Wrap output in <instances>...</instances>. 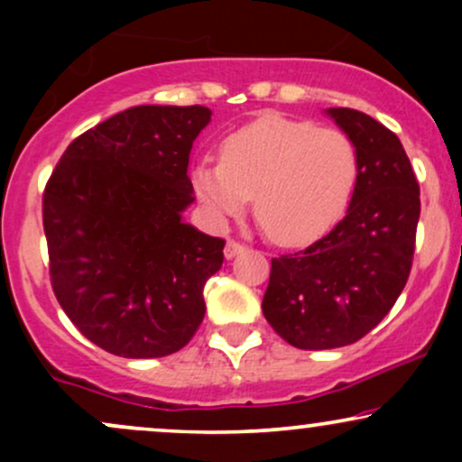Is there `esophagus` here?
Instances as JSON below:
<instances>
[{
    "instance_id": "1",
    "label": "esophagus",
    "mask_w": 462,
    "mask_h": 462,
    "mask_svg": "<svg viewBox=\"0 0 462 462\" xmlns=\"http://www.w3.org/2000/svg\"><path fill=\"white\" fill-rule=\"evenodd\" d=\"M243 249H245V247H243V243H238V241H235V238H230V241L226 243L224 254H226V258H235L243 252Z\"/></svg>"
}]
</instances>
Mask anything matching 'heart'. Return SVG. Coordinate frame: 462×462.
<instances>
[{"mask_svg":"<svg viewBox=\"0 0 462 462\" xmlns=\"http://www.w3.org/2000/svg\"><path fill=\"white\" fill-rule=\"evenodd\" d=\"M219 164L201 162L193 190L217 219L245 213L278 245L317 241L346 213L358 158L343 132L264 115L221 143Z\"/></svg>","mask_w":462,"mask_h":462,"instance_id":"heart-1","label":"heart"}]
</instances>
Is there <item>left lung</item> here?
<instances>
[{
    "mask_svg": "<svg viewBox=\"0 0 462 462\" xmlns=\"http://www.w3.org/2000/svg\"><path fill=\"white\" fill-rule=\"evenodd\" d=\"M356 147L347 215L312 245L272 258L264 319L300 349H332L374 330L404 291L415 254L419 182L395 132L354 108H330Z\"/></svg>",
    "mask_w": 462,
    "mask_h": 462,
    "instance_id": "left-lung-1",
    "label": "left lung"
}]
</instances>
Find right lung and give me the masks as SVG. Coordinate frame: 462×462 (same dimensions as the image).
I'll use <instances>...</instances> for the list:
<instances>
[{"label":"right lung","mask_w":462,"mask_h":462,"mask_svg":"<svg viewBox=\"0 0 462 462\" xmlns=\"http://www.w3.org/2000/svg\"><path fill=\"white\" fill-rule=\"evenodd\" d=\"M204 106H136L79 134L45 184L43 227L58 304L124 358L182 349L204 319V284L226 241L182 224Z\"/></svg>","instance_id":"1"}]
</instances>
